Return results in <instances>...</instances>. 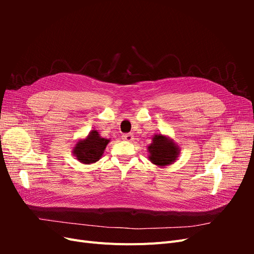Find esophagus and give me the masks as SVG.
Here are the masks:
<instances>
[{
	"label": "esophagus",
	"instance_id": "34e87169",
	"mask_svg": "<svg viewBox=\"0 0 254 254\" xmlns=\"http://www.w3.org/2000/svg\"><path fill=\"white\" fill-rule=\"evenodd\" d=\"M133 135L132 133H126V134H123V140H125L127 142H132L133 141Z\"/></svg>",
	"mask_w": 254,
	"mask_h": 254
}]
</instances>
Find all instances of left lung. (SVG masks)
Listing matches in <instances>:
<instances>
[{
  "label": "left lung",
  "instance_id": "8db88e82",
  "mask_svg": "<svg viewBox=\"0 0 254 254\" xmlns=\"http://www.w3.org/2000/svg\"><path fill=\"white\" fill-rule=\"evenodd\" d=\"M151 143L147 146L148 160L159 167L174 164L180 155V147L170 136L162 133L153 134Z\"/></svg>",
  "mask_w": 254,
  "mask_h": 254
}]
</instances>
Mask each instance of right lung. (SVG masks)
<instances>
[{"label":"right lung","mask_w":254,"mask_h":254,"mask_svg":"<svg viewBox=\"0 0 254 254\" xmlns=\"http://www.w3.org/2000/svg\"><path fill=\"white\" fill-rule=\"evenodd\" d=\"M110 139H105L97 130H91L87 136L79 139L72 149L73 156L82 164L95 163L102 158Z\"/></svg>","instance_id":"obj_1"}]
</instances>
